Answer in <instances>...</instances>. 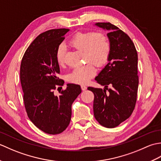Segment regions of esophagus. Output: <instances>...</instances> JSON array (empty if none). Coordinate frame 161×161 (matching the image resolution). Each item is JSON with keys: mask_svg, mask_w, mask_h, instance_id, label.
Here are the masks:
<instances>
[{"mask_svg": "<svg viewBox=\"0 0 161 161\" xmlns=\"http://www.w3.org/2000/svg\"><path fill=\"white\" fill-rule=\"evenodd\" d=\"M81 88L82 91H86L87 89V87L86 86H84V85H81Z\"/></svg>", "mask_w": 161, "mask_h": 161, "instance_id": "34e87169", "label": "esophagus"}]
</instances>
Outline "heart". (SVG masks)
<instances>
[{"label": "heart", "mask_w": 161, "mask_h": 161, "mask_svg": "<svg viewBox=\"0 0 161 161\" xmlns=\"http://www.w3.org/2000/svg\"><path fill=\"white\" fill-rule=\"evenodd\" d=\"M71 45L84 52L86 59L97 66L107 62L111 54V43L108 37L100 32H79L70 40ZM66 46L61 43L56 51V59L59 65L64 62ZM95 68L92 64L75 67L68 75L67 80L71 83L84 84L94 76Z\"/></svg>", "instance_id": "1"}]
</instances>
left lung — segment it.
Instances as JSON below:
<instances>
[{
  "mask_svg": "<svg viewBox=\"0 0 161 161\" xmlns=\"http://www.w3.org/2000/svg\"><path fill=\"white\" fill-rule=\"evenodd\" d=\"M95 25L108 31L111 54L108 63L95 79L104 88L88 89L95 96V119L105 127L114 128L129 118L135 108L139 82L138 54L130 37L118 27L110 23Z\"/></svg>",
  "mask_w": 161,
  "mask_h": 161,
  "instance_id": "obj_1",
  "label": "left lung"
}]
</instances>
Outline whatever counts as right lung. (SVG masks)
I'll list each match as a JSON object with an SVG mask.
<instances>
[{"label":"right lung","instance_id":"add662e5","mask_svg":"<svg viewBox=\"0 0 161 161\" xmlns=\"http://www.w3.org/2000/svg\"><path fill=\"white\" fill-rule=\"evenodd\" d=\"M68 31L53 29L41 34L26 50L20 64V79L27 114L37 128L48 134H59L68 127L72 104L81 92L80 85L68 84L59 96L54 93L57 86L64 83L57 77L60 70L56 51Z\"/></svg>","mask_w":161,"mask_h":161}]
</instances>
